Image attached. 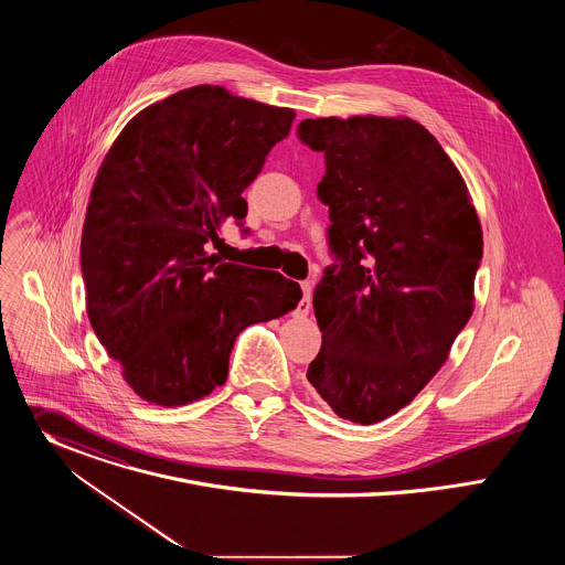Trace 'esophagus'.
<instances>
[{"instance_id": "obj_1", "label": "esophagus", "mask_w": 565, "mask_h": 565, "mask_svg": "<svg viewBox=\"0 0 565 565\" xmlns=\"http://www.w3.org/2000/svg\"><path fill=\"white\" fill-rule=\"evenodd\" d=\"M310 297H312V286L310 281H301V301L297 306V312L299 315H308L310 310Z\"/></svg>"}]
</instances>
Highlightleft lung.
Segmentation results:
<instances>
[{"label":"left lung","instance_id":"8db88e82","mask_svg":"<svg viewBox=\"0 0 565 565\" xmlns=\"http://www.w3.org/2000/svg\"><path fill=\"white\" fill-rule=\"evenodd\" d=\"M299 138L324 151L327 268L312 308L321 349L306 377L331 409L373 425L427 386L473 312L482 230L440 142L407 116L306 118Z\"/></svg>","mask_w":565,"mask_h":565}]
</instances>
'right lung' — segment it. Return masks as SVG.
<instances>
[{"label": "right lung", "instance_id": "obj_1", "mask_svg": "<svg viewBox=\"0 0 565 565\" xmlns=\"http://www.w3.org/2000/svg\"><path fill=\"white\" fill-rule=\"evenodd\" d=\"M295 111L196 85L138 111L92 188L79 264L92 327L149 405L181 407L227 377L236 335L297 308L277 270L207 255Z\"/></svg>", "mask_w": 565, "mask_h": 565}]
</instances>
